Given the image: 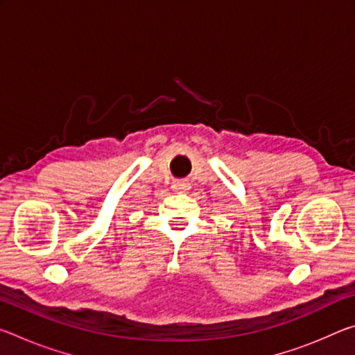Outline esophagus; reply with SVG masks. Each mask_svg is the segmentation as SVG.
I'll use <instances>...</instances> for the list:
<instances>
[{"label": "esophagus", "instance_id": "34e87169", "mask_svg": "<svg viewBox=\"0 0 355 355\" xmlns=\"http://www.w3.org/2000/svg\"><path fill=\"white\" fill-rule=\"evenodd\" d=\"M172 188L175 189L177 192H186V191H189L191 186H189L188 182H184V180H177V182H173Z\"/></svg>", "mask_w": 355, "mask_h": 355}]
</instances>
